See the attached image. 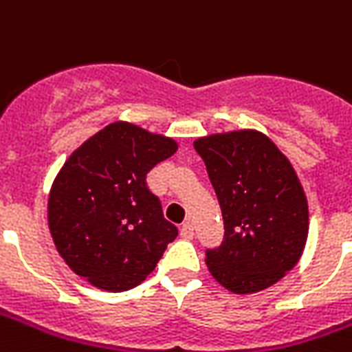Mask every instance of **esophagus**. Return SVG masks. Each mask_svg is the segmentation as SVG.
Segmentation results:
<instances>
[{
	"instance_id": "1",
	"label": "esophagus",
	"mask_w": 352,
	"mask_h": 352,
	"mask_svg": "<svg viewBox=\"0 0 352 352\" xmlns=\"http://www.w3.org/2000/svg\"><path fill=\"white\" fill-rule=\"evenodd\" d=\"M181 237L183 239H194V226H192L190 222H184L183 226H181Z\"/></svg>"
}]
</instances>
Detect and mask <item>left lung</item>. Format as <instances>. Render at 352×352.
<instances>
[{"instance_id":"1","label":"left lung","mask_w":352,"mask_h":352,"mask_svg":"<svg viewBox=\"0 0 352 352\" xmlns=\"http://www.w3.org/2000/svg\"><path fill=\"white\" fill-rule=\"evenodd\" d=\"M224 221V239L207 251L214 280L234 294L265 290L302 258L309 234L307 196L279 146L258 130L194 141Z\"/></svg>"}]
</instances>
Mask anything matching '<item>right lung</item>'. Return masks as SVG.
I'll return each mask as SVG.
<instances>
[{
    "label": "right lung",
    "instance_id": "right-lung-1",
    "mask_svg": "<svg viewBox=\"0 0 352 352\" xmlns=\"http://www.w3.org/2000/svg\"><path fill=\"white\" fill-rule=\"evenodd\" d=\"M177 148L173 138L118 120L73 151L47 206L50 236L72 272L109 292L146 279L177 237L146 173Z\"/></svg>",
    "mask_w": 352,
    "mask_h": 352
}]
</instances>
